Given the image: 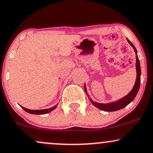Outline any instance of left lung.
<instances>
[{
    "label": "left lung",
    "mask_w": 153,
    "mask_h": 153,
    "mask_svg": "<svg viewBox=\"0 0 153 153\" xmlns=\"http://www.w3.org/2000/svg\"><path fill=\"white\" fill-rule=\"evenodd\" d=\"M127 40H128V42L129 43L130 45L133 48L134 51H135V58H136L135 66H136V72H137V77H136L135 85H134L133 88H132L131 91H130L128 95H126V96L122 97V98L119 99V100H117L116 101H113V102H109V103H98V102H95V101L92 100L89 97V96H88V95L87 94L88 98H89L90 101L92 102V104H93L94 106L96 107V108H99V109L102 110H104V111H107V112L116 111V110H120L122 109V108H125V107H126L128 104H130V102L135 99V96L137 94V92L139 91L140 85V75H141L140 64V60L138 59V57H137V50L135 48V47L134 46L133 44H132L131 42L128 39V38H127ZM85 91L86 93H87L86 90H85Z\"/></svg>",
    "instance_id": "1"
}]
</instances>
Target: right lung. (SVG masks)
Returning <instances> with one entry per match:
<instances>
[{
  "instance_id": "right-lung-1",
  "label": "right lung",
  "mask_w": 153,
  "mask_h": 153,
  "mask_svg": "<svg viewBox=\"0 0 153 153\" xmlns=\"http://www.w3.org/2000/svg\"><path fill=\"white\" fill-rule=\"evenodd\" d=\"M57 105H58V104L56 105L55 106L52 107V108H48V109H44V110H30V109H27V108H23V106H21V108H23L25 112H27V113H28L34 114V115H44V114L48 113L50 112L53 111L54 109H56Z\"/></svg>"
}]
</instances>
